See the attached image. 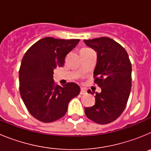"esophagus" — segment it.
<instances>
[{"label": "esophagus", "instance_id": "obj_1", "mask_svg": "<svg viewBox=\"0 0 151 151\" xmlns=\"http://www.w3.org/2000/svg\"><path fill=\"white\" fill-rule=\"evenodd\" d=\"M87 94V91L85 90V88H82L81 89V91H80V94H82V95H84V94Z\"/></svg>", "mask_w": 151, "mask_h": 151}]
</instances>
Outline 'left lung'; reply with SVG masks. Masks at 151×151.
Masks as SVG:
<instances>
[{
    "instance_id": "1",
    "label": "left lung",
    "mask_w": 151,
    "mask_h": 151,
    "mask_svg": "<svg viewBox=\"0 0 151 151\" xmlns=\"http://www.w3.org/2000/svg\"><path fill=\"white\" fill-rule=\"evenodd\" d=\"M84 42L97 52L94 83L101 88V93H96L94 106L85 109V115L96 123H110L122 114L127 104L132 64L125 48L112 38L101 37Z\"/></svg>"
}]
</instances>
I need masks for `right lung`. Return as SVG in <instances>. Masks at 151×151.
<instances>
[{
  "instance_id": "add662e5",
  "label": "right lung",
  "mask_w": 151,
  "mask_h": 151,
  "mask_svg": "<svg viewBox=\"0 0 151 151\" xmlns=\"http://www.w3.org/2000/svg\"><path fill=\"white\" fill-rule=\"evenodd\" d=\"M79 39H57L47 37L38 41L26 52L19 72V91L30 114L43 122L62 118L71 99L78 95L77 84L57 85L54 70L62 67L65 57Z\"/></svg>"
}]
</instances>
